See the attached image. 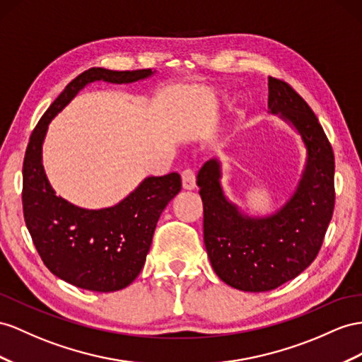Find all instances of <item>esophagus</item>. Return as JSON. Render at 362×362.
<instances>
[{
	"instance_id": "obj_1",
	"label": "esophagus",
	"mask_w": 362,
	"mask_h": 362,
	"mask_svg": "<svg viewBox=\"0 0 362 362\" xmlns=\"http://www.w3.org/2000/svg\"><path fill=\"white\" fill-rule=\"evenodd\" d=\"M182 183H183V189H194L196 188V173L194 170L188 168L182 173Z\"/></svg>"
}]
</instances>
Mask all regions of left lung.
<instances>
[{
	"label": "left lung",
	"mask_w": 362,
	"mask_h": 362,
	"mask_svg": "<svg viewBox=\"0 0 362 362\" xmlns=\"http://www.w3.org/2000/svg\"><path fill=\"white\" fill-rule=\"evenodd\" d=\"M267 86L269 115L289 124L305 148L301 177L289 200L271 214L249 216L226 197L217 157L197 174L212 269L221 281L245 292L272 291L309 267L335 206V159L317 116L289 84L269 78Z\"/></svg>",
	"instance_id": "8db88e82"
}]
</instances>
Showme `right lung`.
<instances>
[{"label": "right lung", "mask_w": 362, "mask_h": 362, "mask_svg": "<svg viewBox=\"0 0 362 362\" xmlns=\"http://www.w3.org/2000/svg\"><path fill=\"white\" fill-rule=\"evenodd\" d=\"M156 70L115 71L93 67L81 73L40 119L23 165V209L36 251L61 280L93 292H115L141 274L162 211L182 189L180 174L145 177L113 206L86 209L57 196L42 166V144L52 119L91 82L132 84Z\"/></svg>", "instance_id": "1"}]
</instances>
